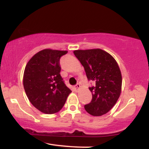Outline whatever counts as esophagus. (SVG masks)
<instances>
[{
	"instance_id": "esophagus-1",
	"label": "esophagus",
	"mask_w": 149,
	"mask_h": 149,
	"mask_svg": "<svg viewBox=\"0 0 149 149\" xmlns=\"http://www.w3.org/2000/svg\"><path fill=\"white\" fill-rule=\"evenodd\" d=\"M80 88V85L79 84V83H77L76 85H74V88H75V90H76V91H78V90Z\"/></svg>"
}]
</instances>
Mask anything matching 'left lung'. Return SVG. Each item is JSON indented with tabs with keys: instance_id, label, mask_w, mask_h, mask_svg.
<instances>
[{
	"instance_id": "8db88e82",
	"label": "left lung",
	"mask_w": 149,
	"mask_h": 149,
	"mask_svg": "<svg viewBox=\"0 0 149 149\" xmlns=\"http://www.w3.org/2000/svg\"><path fill=\"white\" fill-rule=\"evenodd\" d=\"M73 54L84 67L88 80L95 83L89 88L92 99L84 106L85 109L92 116L106 114L120 95L122 76L118 63L101 49L75 50Z\"/></svg>"
}]
</instances>
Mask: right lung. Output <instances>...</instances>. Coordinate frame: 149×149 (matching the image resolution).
Listing matches in <instances>:
<instances>
[{"label":"right lung","mask_w":149,"mask_h":149,"mask_svg":"<svg viewBox=\"0 0 149 149\" xmlns=\"http://www.w3.org/2000/svg\"><path fill=\"white\" fill-rule=\"evenodd\" d=\"M67 51L45 49L27 63L23 85L30 102L44 113H55L64 107L71 90L60 75L61 57Z\"/></svg>","instance_id":"right-lung-1"}]
</instances>
